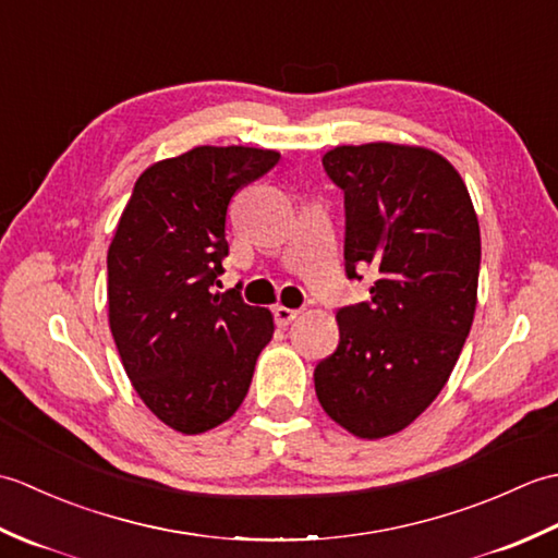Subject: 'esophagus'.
<instances>
[{"label": "esophagus", "mask_w": 558, "mask_h": 558, "mask_svg": "<svg viewBox=\"0 0 558 558\" xmlns=\"http://www.w3.org/2000/svg\"><path fill=\"white\" fill-rule=\"evenodd\" d=\"M300 316L298 310H288V306H272V318H276L278 326H290L294 318Z\"/></svg>", "instance_id": "obj_1"}]
</instances>
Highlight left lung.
Listing matches in <instances>:
<instances>
[{
  "mask_svg": "<svg viewBox=\"0 0 558 558\" xmlns=\"http://www.w3.org/2000/svg\"><path fill=\"white\" fill-rule=\"evenodd\" d=\"M345 196V276L369 302L338 312V350L316 364L322 408L362 438L396 434L441 393L477 306L480 225L453 165L396 144L324 156Z\"/></svg>",
  "mask_w": 558,
  "mask_h": 558,
  "instance_id": "left-lung-1",
  "label": "left lung"
}]
</instances>
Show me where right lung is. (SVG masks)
Listing matches in <instances>:
<instances>
[{
  "mask_svg": "<svg viewBox=\"0 0 558 558\" xmlns=\"http://www.w3.org/2000/svg\"><path fill=\"white\" fill-rule=\"evenodd\" d=\"M280 160L276 150L201 146L156 162L134 184L108 252L114 345L148 410L201 434L230 420L272 338L268 310L220 286L225 218L236 189Z\"/></svg>",
  "mask_w": 558,
  "mask_h": 558,
  "instance_id": "1",
  "label": "right lung"
}]
</instances>
